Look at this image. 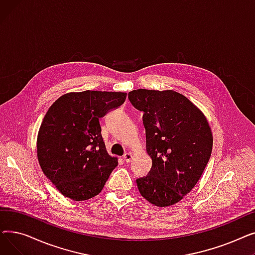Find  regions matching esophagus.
Instances as JSON below:
<instances>
[{"instance_id": "esophagus-1", "label": "esophagus", "mask_w": 255, "mask_h": 255, "mask_svg": "<svg viewBox=\"0 0 255 255\" xmlns=\"http://www.w3.org/2000/svg\"><path fill=\"white\" fill-rule=\"evenodd\" d=\"M123 159L125 160V162H127V163H129V162H131V160H132V153H126L124 156H123Z\"/></svg>"}]
</instances>
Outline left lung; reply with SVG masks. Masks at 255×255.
I'll list each match as a JSON object with an SVG mask.
<instances>
[{"label":"left lung","mask_w":255,"mask_h":255,"mask_svg":"<svg viewBox=\"0 0 255 255\" xmlns=\"http://www.w3.org/2000/svg\"><path fill=\"white\" fill-rule=\"evenodd\" d=\"M132 105L143 112L146 153L152 168L136 180L140 194L156 207L179 203L199 181L209 162L213 134L204 113L173 90L129 92Z\"/></svg>","instance_id":"1"}]
</instances>
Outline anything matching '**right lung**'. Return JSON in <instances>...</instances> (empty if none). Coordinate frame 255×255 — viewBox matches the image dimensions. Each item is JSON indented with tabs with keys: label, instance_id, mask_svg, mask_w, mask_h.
<instances>
[{
	"label": "right lung",
	"instance_id": "add662e5",
	"mask_svg": "<svg viewBox=\"0 0 255 255\" xmlns=\"http://www.w3.org/2000/svg\"><path fill=\"white\" fill-rule=\"evenodd\" d=\"M126 97L124 92H70L48 109L38 131L37 158L64 196L83 202L103 189L118 158L106 151L99 119Z\"/></svg>",
	"mask_w": 255,
	"mask_h": 255
}]
</instances>
